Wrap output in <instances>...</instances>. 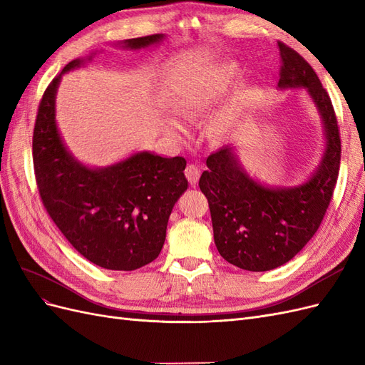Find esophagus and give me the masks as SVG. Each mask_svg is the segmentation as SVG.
<instances>
[{"instance_id":"esophagus-1","label":"esophagus","mask_w":365,"mask_h":365,"mask_svg":"<svg viewBox=\"0 0 365 365\" xmlns=\"http://www.w3.org/2000/svg\"><path fill=\"white\" fill-rule=\"evenodd\" d=\"M184 173H185V178L189 180V182H190V184H193V185H196V184H197V181H200L201 169L197 168L196 164H189V165H187V168H185Z\"/></svg>"}]
</instances>
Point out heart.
I'll use <instances>...</instances> for the list:
<instances>
[{
	"instance_id": "b5f03b06",
	"label": "heart",
	"mask_w": 365,
	"mask_h": 365,
	"mask_svg": "<svg viewBox=\"0 0 365 365\" xmlns=\"http://www.w3.org/2000/svg\"><path fill=\"white\" fill-rule=\"evenodd\" d=\"M239 70L236 65H225L222 68L202 71L200 74H193L185 77V81L180 83L178 97H176V113L182 118L195 121L202 114L212 109L228 90V86L237 79ZM170 129L178 135L185 134V126L178 120H169ZM235 118L233 115L220 117L212 128V134L216 138H227L233 132Z\"/></svg>"
}]
</instances>
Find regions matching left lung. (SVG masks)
Segmentation results:
<instances>
[{"label":"left lung","mask_w":365,"mask_h":365,"mask_svg":"<svg viewBox=\"0 0 365 365\" xmlns=\"http://www.w3.org/2000/svg\"><path fill=\"white\" fill-rule=\"evenodd\" d=\"M280 90L304 88L322 115L326 149L306 182L267 187L242 168L235 148L207 158L200 189L208 200L215 244L228 263L247 271H269L300 252L322 224L339 172L341 140L327 91L314 68L295 50L279 41Z\"/></svg>","instance_id":"1"}]
</instances>
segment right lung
I'll use <instances>...</instances> for the list:
<instances>
[{"label": "right lung", "instance_id": "obj_1", "mask_svg": "<svg viewBox=\"0 0 365 365\" xmlns=\"http://www.w3.org/2000/svg\"><path fill=\"white\" fill-rule=\"evenodd\" d=\"M164 35L126 39L123 48L155 46ZM86 59L65 65L43 93L33 130V165L41 200L53 222L91 263L134 271L158 257L169 216L187 190L182 157L138 152L108 168H86L65 148L56 126V91L62 74Z\"/></svg>", "mask_w": 365, "mask_h": 365}]
</instances>
